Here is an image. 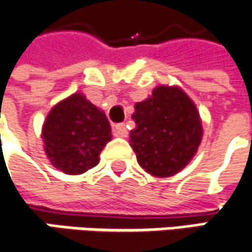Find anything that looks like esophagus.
Wrapping results in <instances>:
<instances>
[{"label":"esophagus","instance_id":"obj_1","mask_svg":"<svg viewBox=\"0 0 252 252\" xmlns=\"http://www.w3.org/2000/svg\"><path fill=\"white\" fill-rule=\"evenodd\" d=\"M113 134L116 137H126L127 136V129H126V125L125 123H119L113 127Z\"/></svg>","mask_w":252,"mask_h":252}]
</instances>
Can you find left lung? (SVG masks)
<instances>
[{"label": "left lung", "mask_w": 252, "mask_h": 252, "mask_svg": "<svg viewBox=\"0 0 252 252\" xmlns=\"http://www.w3.org/2000/svg\"><path fill=\"white\" fill-rule=\"evenodd\" d=\"M130 146L137 162L153 177L167 178L189 164L202 141V121L195 103L179 87L158 85L134 105Z\"/></svg>", "instance_id": "left-lung-1"}]
</instances>
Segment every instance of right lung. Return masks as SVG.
Returning <instances> with one entry per match:
<instances>
[{
  "label": "right lung",
  "mask_w": 252,
  "mask_h": 252,
  "mask_svg": "<svg viewBox=\"0 0 252 252\" xmlns=\"http://www.w3.org/2000/svg\"><path fill=\"white\" fill-rule=\"evenodd\" d=\"M42 139L54 168L80 175L99 162L102 149L112 139L111 125L103 111L75 92L49 112Z\"/></svg>",
  "instance_id": "obj_1"
}]
</instances>
